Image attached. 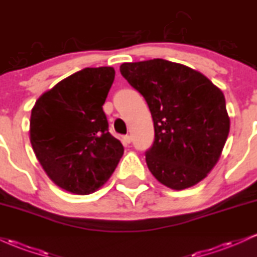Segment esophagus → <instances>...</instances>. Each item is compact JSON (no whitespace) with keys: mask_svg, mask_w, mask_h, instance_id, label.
<instances>
[{"mask_svg":"<svg viewBox=\"0 0 257 257\" xmlns=\"http://www.w3.org/2000/svg\"><path fill=\"white\" fill-rule=\"evenodd\" d=\"M122 140H123V144H125V145H129V144L132 143V137H131V135H124Z\"/></svg>","mask_w":257,"mask_h":257,"instance_id":"obj_1","label":"esophagus"}]
</instances>
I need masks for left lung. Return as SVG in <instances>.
Returning a JSON list of instances; mask_svg holds the SVG:
<instances>
[{
	"label": "left lung",
	"mask_w": 257,
	"mask_h": 257,
	"mask_svg": "<svg viewBox=\"0 0 257 257\" xmlns=\"http://www.w3.org/2000/svg\"><path fill=\"white\" fill-rule=\"evenodd\" d=\"M119 71L146 100L155 140L146 163L161 184L184 190L219 161L229 133L222 91L204 75L164 59L124 63Z\"/></svg>",
	"instance_id": "left-lung-1"
}]
</instances>
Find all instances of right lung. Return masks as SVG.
Returning <instances> with one entry per match:
<instances>
[{"instance_id":"right-lung-1","label":"right lung","mask_w":257,"mask_h":257,"mask_svg":"<svg viewBox=\"0 0 257 257\" xmlns=\"http://www.w3.org/2000/svg\"><path fill=\"white\" fill-rule=\"evenodd\" d=\"M113 79V67H85L42 94L32 108V149L47 175L65 191L95 192L123 156L102 110Z\"/></svg>"}]
</instances>
